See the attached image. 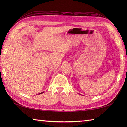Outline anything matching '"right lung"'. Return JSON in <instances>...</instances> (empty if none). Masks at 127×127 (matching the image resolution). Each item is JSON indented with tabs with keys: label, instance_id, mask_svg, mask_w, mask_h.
Listing matches in <instances>:
<instances>
[{
	"label": "right lung",
	"instance_id": "obj_1",
	"mask_svg": "<svg viewBox=\"0 0 127 127\" xmlns=\"http://www.w3.org/2000/svg\"><path fill=\"white\" fill-rule=\"evenodd\" d=\"M44 92H41V93H39V94H42V93H44Z\"/></svg>",
	"mask_w": 127,
	"mask_h": 127
}]
</instances>
